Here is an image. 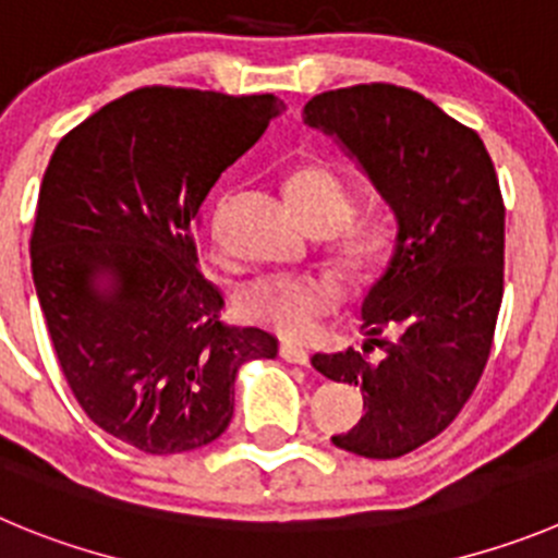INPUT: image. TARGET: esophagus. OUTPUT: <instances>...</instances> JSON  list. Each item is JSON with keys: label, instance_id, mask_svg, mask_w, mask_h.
I'll use <instances>...</instances> for the list:
<instances>
[{"label": "esophagus", "instance_id": "obj_1", "mask_svg": "<svg viewBox=\"0 0 558 558\" xmlns=\"http://www.w3.org/2000/svg\"><path fill=\"white\" fill-rule=\"evenodd\" d=\"M280 357L286 363H294V366H311V355L303 347H294V343H280Z\"/></svg>", "mask_w": 558, "mask_h": 558}]
</instances>
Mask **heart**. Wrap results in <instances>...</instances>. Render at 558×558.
<instances>
[{
    "mask_svg": "<svg viewBox=\"0 0 558 558\" xmlns=\"http://www.w3.org/2000/svg\"><path fill=\"white\" fill-rule=\"evenodd\" d=\"M286 195L311 233L330 239V262L350 283L377 278L397 250L388 220H352L355 197L341 175L322 161H303L286 179ZM338 305L330 280L314 275H258L236 289V308L247 322L289 341H303Z\"/></svg>",
    "mask_w": 558,
    "mask_h": 558,
    "instance_id": "1",
    "label": "heart"
}]
</instances>
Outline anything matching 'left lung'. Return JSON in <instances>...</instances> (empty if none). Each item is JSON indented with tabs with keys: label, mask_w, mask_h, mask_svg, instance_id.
Returning a JSON list of instances; mask_svg holds the SVG:
<instances>
[{
	"label": "left lung",
	"mask_w": 558,
	"mask_h": 558,
	"mask_svg": "<svg viewBox=\"0 0 558 558\" xmlns=\"http://www.w3.org/2000/svg\"><path fill=\"white\" fill-rule=\"evenodd\" d=\"M303 121L355 159L397 220L393 258L361 303L363 352L379 347L383 357L347 350L311 361L327 379L361 385L366 415L332 444L393 460L457 418L490 357L504 296L496 168L473 129L408 87L322 93Z\"/></svg>",
	"instance_id": "8db88e82"
}]
</instances>
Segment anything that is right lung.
<instances>
[{
  "label": "right lung",
  "instance_id": "obj_1",
  "mask_svg": "<svg viewBox=\"0 0 558 558\" xmlns=\"http://www.w3.org/2000/svg\"><path fill=\"white\" fill-rule=\"evenodd\" d=\"M283 109L269 93L143 87L51 154L29 242L35 294L87 418L145 454L217 440L239 368L278 355L269 332L222 325L192 228L222 170Z\"/></svg>",
  "mask_w": 558,
  "mask_h": 558
}]
</instances>
